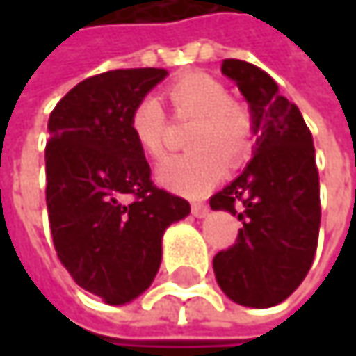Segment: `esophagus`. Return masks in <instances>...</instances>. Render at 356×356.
Wrapping results in <instances>:
<instances>
[{"mask_svg": "<svg viewBox=\"0 0 356 356\" xmlns=\"http://www.w3.org/2000/svg\"><path fill=\"white\" fill-rule=\"evenodd\" d=\"M208 212H210V208H208L206 204H202V202H195V204H191V214H193V216H197V218H204V216H208Z\"/></svg>", "mask_w": 356, "mask_h": 356, "instance_id": "esophagus-1", "label": "esophagus"}]
</instances>
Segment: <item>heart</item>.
Here are the masks:
<instances>
[{
  "label": "heart",
  "mask_w": 356,
  "mask_h": 356,
  "mask_svg": "<svg viewBox=\"0 0 356 356\" xmlns=\"http://www.w3.org/2000/svg\"><path fill=\"white\" fill-rule=\"evenodd\" d=\"M177 115H193L187 144L193 146L159 167V181L183 195H202L225 173V161L239 165L253 144V117L233 101L227 86L206 74H185L167 88ZM129 134L150 159L167 152V115L154 97L140 99L129 113Z\"/></svg>",
  "instance_id": "b5f03b06"
}]
</instances>
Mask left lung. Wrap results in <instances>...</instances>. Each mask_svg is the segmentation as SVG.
I'll return each mask as SVG.
<instances>
[{
    "label": "left lung",
    "mask_w": 356,
    "mask_h": 356,
    "mask_svg": "<svg viewBox=\"0 0 356 356\" xmlns=\"http://www.w3.org/2000/svg\"><path fill=\"white\" fill-rule=\"evenodd\" d=\"M222 74L248 99L255 148L245 171L210 197L237 214V241L214 255L222 293L245 307H274L307 276L320 235V175L312 131L299 107L259 67L225 59Z\"/></svg>",
    "instance_id": "8db88e82"
}]
</instances>
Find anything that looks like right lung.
Returning <instances> with one entry per match:
<instances>
[{
	"label": "right lung",
	"mask_w": 356,
	"mask_h": 356,
	"mask_svg": "<svg viewBox=\"0 0 356 356\" xmlns=\"http://www.w3.org/2000/svg\"><path fill=\"white\" fill-rule=\"evenodd\" d=\"M167 70H111L82 80L51 111L47 210L59 261L108 305L142 295L163 259V233L189 202L159 189L129 134V113ZM123 197H134L129 204Z\"/></svg>",
	"instance_id": "obj_1"
}]
</instances>
